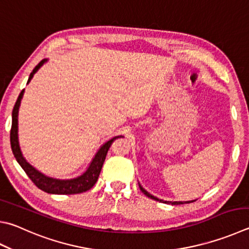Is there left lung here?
<instances>
[{
	"label": "left lung",
	"mask_w": 249,
	"mask_h": 249,
	"mask_svg": "<svg viewBox=\"0 0 249 249\" xmlns=\"http://www.w3.org/2000/svg\"><path fill=\"white\" fill-rule=\"evenodd\" d=\"M139 184V188H140V191H142L144 195L146 196H148L149 198H151V199H153V200H157V201H160V202H164V203H171V205H183V203H189V202H194L195 200H197V199H195V200H187V201H169V200H163V199H160V198H158V197H156V196H153V195H151L150 193H148L146 189H144L142 185H140V183H138Z\"/></svg>",
	"instance_id": "obj_1"
}]
</instances>
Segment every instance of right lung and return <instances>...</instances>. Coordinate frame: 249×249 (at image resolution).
<instances>
[{"label": "right lung", "mask_w": 249, "mask_h": 249, "mask_svg": "<svg viewBox=\"0 0 249 249\" xmlns=\"http://www.w3.org/2000/svg\"><path fill=\"white\" fill-rule=\"evenodd\" d=\"M48 62V58H44L39 64L35 67L34 71H31L29 75L28 81L27 85L30 83V80L33 79L34 75L41 69V66L44 63ZM25 89L21 90L19 96L17 98V101L14 106L12 113V129H11V147L13 155H14L16 161L19 163V165L26 172V174L28 175V178L33 180L34 184L41 191L49 193V194H56V195H71V194H80L84 192L89 191L96 182L98 180L99 175L102 169L103 162L106 160L107 153L113 140L119 137H123L122 135L119 136H114L111 139L107 140L102 146L99 148V150L96 152V155L92 158L91 162H90L88 168L86 169L84 173L76 176L73 178H50V176L41 173L36 168H34L29 162L24 158L20 150L19 146V140H18V112H19V107L22 96H24Z\"/></svg>", "instance_id": "1"}]
</instances>
